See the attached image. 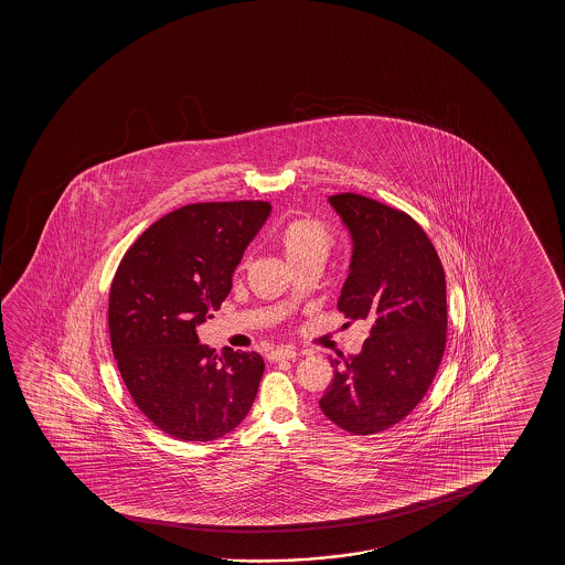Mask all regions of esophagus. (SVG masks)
Returning a JSON list of instances; mask_svg holds the SVG:
<instances>
[{
    "mask_svg": "<svg viewBox=\"0 0 565 565\" xmlns=\"http://www.w3.org/2000/svg\"><path fill=\"white\" fill-rule=\"evenodd\" d=\"M295 356H297V351H295L294 348H278L268 353V359L274 361V363H278V361H291Z\"/></svg>",
    "mask_w": 565,
    "mask_h": 565,
    "instance_id": "obj_1",
    "label": "esophagus"
}]
</instances>
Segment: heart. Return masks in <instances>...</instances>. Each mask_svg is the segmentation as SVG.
Returning <instances> with one entry per match:
<instances>
[{
    "instance_id": "obj_1",
    "label": "heart",
    "mask_w": 565,
    "mask_h": 565,
    "mask_svg": "<svg viewBox=\"0 0 565 565\" xmlns=\"http://www.w3.org/2000/svg\"><path fill=\"white\" fill-rule=\"evenodd\" d=\"M278 243L291 268L307 263H322L330 247V232L320 220L299 217L281 230Z\"/></svg>"
}]
</instances>
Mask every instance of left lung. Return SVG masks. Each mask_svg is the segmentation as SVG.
Here are the masks:
<instances>
[{"mask_svg":"<svg viewBox=\"0 0 565 565\" xmlns=\"http://www.w3.org/2000/svg\"><path fill=\"white\" fill-rule=\"evenodd\" d=\"M353 248L338 309L371 324L359 355L330 359L333 380L320 409L356 436L386 430L425 397L446 348L448 307L440 258L402 210L333 194Z\"/></svg>","mask_w":565,"mask_h":565,"instance_id":"8db88e82","label":"left lung"}]
</instances>
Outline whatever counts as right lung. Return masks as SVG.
I'll return each mask as SVG.
<instances>
[{
  "instance_id": "1",
  "label": "right lung",
  "mask_w": 565,
  "mask_h": 565,
  "mask_svg": "<svg viewBox=\"0 0 565 565\" xmlns=\"http://www.w3.org/2000/svg\"><path fill=\"white\" fill-rule=\"evenodd\" d=\"M270 202H201L173 210L135 241L109 291V338L125 386L171 438L210 441L247 417L263 356L202 345L233 271L270 216Z\"/></svg>"
}]
</instances>
